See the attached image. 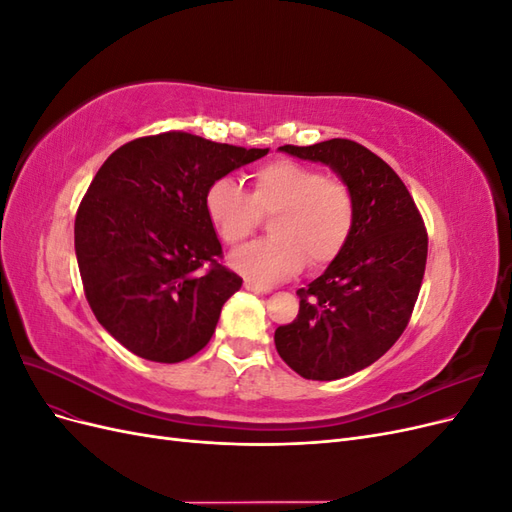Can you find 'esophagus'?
Returning a JSON list of instances; mask_svg holds the SVG:
<instances>
[{"instance_id": "34e87169", "label": "esophagus", "mask_w": 512, "mask_h": 512, "mask_svg": "<svg viewBox=\"0 0 512 512\" xmlns=\"http://www.w3.org/2000/svg\"><path fill=\"white\" fill-rule=\"evenodd\" d=\"M243 286H245L247 290L256 292V294H269V292H271V288H269V286H260V284H256V282H250V280H247Z\"/></svg>"}]
</instances>
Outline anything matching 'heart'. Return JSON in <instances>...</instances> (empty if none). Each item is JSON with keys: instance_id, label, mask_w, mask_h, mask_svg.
Segmentation results:
<instances>
[{"instance_id": "heart-1", "label": "heart", "mask_w": 512, "mask_h": 512, "mask_svg": "<svg viewBox=\"0 0 512 512\" xmlns=\"http://www.w3.org/2000/svg\"><path fill=\"white\" fill-rule=\"evenodd\" d=\"M205 209L228 245H241L262 218H273V239L256 241L230 256V265L241 275L262 284L297 275L305 260L309 267L327 265L342 252L354 224L348 185L292 160L260 166L252 177V192L228 177L213 181Z\"/></svg>"}]
</instances>
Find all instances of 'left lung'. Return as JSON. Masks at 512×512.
I'll return each mask as SVG.
<instances>
[{
    "instance_id": "1",
    "label": "left lung",
    "mask_w": 512,
    "mask_h": 512,
    "mask_svg": "<svg viewBox=\"0 0 512 512\" xmlns=\"http://www.w3.org/2000/svg\"><path fill=\"white\" fill-rule=\"evenodd\" d=\"M280 149L331 166L354 198L342 252L297 290V318L275 329L290 369L307 380H339L378 361L408 327L425 275V222L404 181L367 147L331 138Z\"/></svg>"
}]
</instances>
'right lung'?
I'll list each match as a JSON object with an SVG mask.
<instances>
[{
  "instance_id": "add662e5",
  "label": "right lung",
  "mask_w": 512,
  "mask_h": 512,
  "mask_svg": "<svg viewBox=\"0 0 512 512\" xmlns=\"http://www.w3.org/2000/svg\"><path fill=\"white\" fill-rule=\"evenodd\" d=\"M269 149L162 132L121 145L100 166L74 220L91 312L117 342L156 363L203 350L243 280L226 269L205 196Z\"/></svg>"
}]
</instances>
